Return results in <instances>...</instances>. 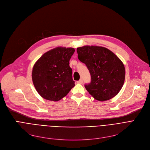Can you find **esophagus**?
<instances>
[{
	"mask_svg": "<svg viewBox=\"0 0 150 150\" xmlns=\"http://www.w3.org/2000/svg\"><path fill=\"white\" fill-rule=\"evenodd\" d=\"M77 83H78V84H82L83 83V79H82V78H81V79H80L79 81H78Z\"/></svg>",
	"mask_w": 150,
	"mask_h": 150,
	"instance_id": "esophagus-1",
	"label": "esophagus"
}]
</instances>
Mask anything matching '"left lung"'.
<instances>
[{
    "instance_id": "left-lung-1",
    "label": "left lung",
    "mask_w": 150,
    "mask_h": 150,
    "mask_svg": "<svg viewBox=\"0 0 150 150\" xmlns=\"http://www.w3.org/2000/svg\"><path fill=\"white\" fill-rule=\"evenodd\" d=\"M78 58L87 66L91 81L84 85L97 100L114 97L124 84L125 69L122 61L111 50L103 47L83 46L76 49Z\"/></svg>"
}]
</instances>
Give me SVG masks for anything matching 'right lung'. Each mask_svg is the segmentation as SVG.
Wrapping results in <instances>:
<instances>
[{
	"label": "right lung",
	"mask_w": 150,
	"mask_h": 150,
	"mask_svg": "<svg viewBox=\"0 0 150 150\" xmlns=\"http://www.w3.org/2000/svg\"><path fill=\"white\" fill-rule=\"evenodd\" d=\"M74 48L57 47L45 53L35 64L32 80L35 88L47 100H60L75 86L69 61Z\"/></svg>",
	"instance_id": "1"
}]
</instances>
